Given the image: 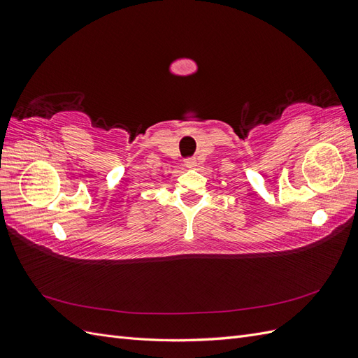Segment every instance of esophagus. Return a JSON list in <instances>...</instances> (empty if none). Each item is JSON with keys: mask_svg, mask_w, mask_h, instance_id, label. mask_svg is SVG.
Returning <instances> with one entry per match:
<instances>
[{"mask_svg": "<svg viewBox=\"0 0 358 358\" xmlns=\"http://www.w3.org/2000/svg\"><path fill=\"white\" fill-rule=\"evenodd\" d=\"M183 164H185L187 167H196V164H197V161H196V158H185L183 159Z\"/></svg>", "mask_w": 358, "mask_h": 358, "instance_id": "34e87169", "label": "esophagus"}]
</instances>
